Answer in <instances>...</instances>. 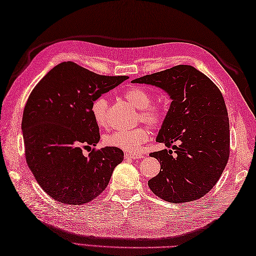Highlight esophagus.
<instances>
[{
	"instance_id": "34e87169",
	"label": "esophagus",
	"mask_w": 256,
	"mask_h": 256,
	"mask_svg": "<svg viewBox=\"0 0 256 256\" xmlns=\"http://www.w3.org/2000/svg\"><path fill=\"white\" fill-rule=\"evenodd\" d=\"M143 155L140 154V153H126L124 154V158L127 160H139V158H142Z\"/></svg>"
}]
</instances>
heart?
Returning a JSON list of instances; mask_svg holds the SVG:
<instances>
[{
	"label": "heart",
	"instance_id": "b5f03b06",
	"mask_svg": "<svg viewBox=\"0 0 256 256\" xmlns=\"http://www.w3.org/2000/svg\"><path fill=\"white\" fill-rule=\"evenodd\" d=\"M124 98L136 110H140V118L151 126H158L163 120V110L156 105H151L152 96L141 86H132L124 91ZM108 101L105 96H100L92 102L91 114L96 124L100 127L108 124ZM150 130L139 127L126 132H115L105 136V143L108 146L117 148L124 152L136 153L150 139Z\"/></svg>",
	"mask_w": 256,
	"mask_h": 256
}]
</instances>
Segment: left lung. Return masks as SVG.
Masks as SVG:
<instances>
[{
  "label": "left lung",
  "instance_id": "8db88e82",
  "mask_svg": "<svg viewBox=\"0 0 256 256\" xmlns=\"http://www.w3.org/2000/svg\"><path fill=\"white\" fill-rule=\"evenodd\" d=\"M132 84L156 86L172 100L156 142L172 146L176 155L166 148L150 154L160 163L158 175L148 180L150 189L172 203L202 198L217 184L229 158V118L220 89L189 65L146 74Z\"/></svg>",
  "mask_w": 256,
  "mask_h": 256
}]
</instances>
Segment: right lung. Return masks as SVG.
Here are the masks:
<instances>
[{
  "label": "right lung",
  "mask_w": 256,
  "mask_h": 256,
  "mask_svg": "<svg viewBox=\"0 0 256 256\" xmlns=\"http://www.w3.org/2000/svg\"><path fill=\"white\" fill-rule=\"evenodd\" d=\"M127 79L101 76L64 62L30 93L22 122L26 160L41 188L54 200L84 204L108 186L124 152L105 146L84 156L82 148L96 146L100 141L92 102Z\"/></svg>",
  "instance_id": "add662e5"
}]
</instances>
